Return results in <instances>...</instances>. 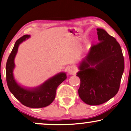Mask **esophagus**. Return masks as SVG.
<instances>
[{
  "label": "esophagus",
  "instance_id": "34e87169",
  "mask_svg": "<svg viewBox=\"0 0 131 131\" xmlns=\"http://www.w3.org/2000/svg\"><path fill=\"white\" fill-rule=\"evenodd\" d=\"M77 72L76 69L74 67H70L68 68V73L69 74H75Z\"/></svg>",
  "mask_w": 131,
  "mask_h": 131
}]
</instances>
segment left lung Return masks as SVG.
I'll return each mask as SVG.
<instances>
[{
	"label": "left lung",
	"mask_w": 131,
	"mask_h": 131,
	"mask_svg": "<svg viewBox=\"0 0 131 131\" xmlns=\"http://www.w3.org/2000/svg\"><path fill=\"white\" fill-rule=\"evenodd\" d=\"M99 43L92 45L80 63L78 95L90 105L104 104L117 93L125 68L122 48L114 37L97 28Z\"/></svg>",
	"instance_id": "1"
}]
</instances>
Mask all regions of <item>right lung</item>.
<instances>
[{
	"instance_id": "add662e5",
	"label": "right lung",
	"mask_w": 131,
	"mask_h": 131,
	"mask_svg": "<svg viewBox=\"0 0 131 131\" xmlns=\"http://www.w3.org/2000/svg\"><path fill=\"white\" fill-rule=\"evenodd\" d=\"M29 38L30 35H26L15 42L6 64L7 84L10 92L23 105L33 108H43L53 102L55 99L57 87L67 79V75L65 72L59 73L41 85L34 88H24L17 83L13 74L15 68L14 59L19 45Z\"/></svg>"
}]
</instances>
